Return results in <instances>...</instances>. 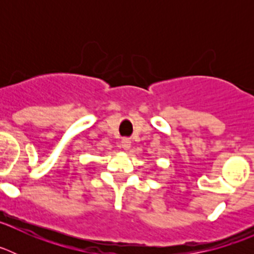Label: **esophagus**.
Instances as JSON below:
<instances>
[{
    "mask_svg": "<svg viewBox=\"0 0 254 254\" xmlns=\"http://www.w3.org/2000/svg\"><path fill=\"white\" fill-rule=\"evenodd\" d=\"M121 143H122V147L125 150H129V147H131V140L129 138H122Z\"/></svg>",
    "mask_w": 254,
    "mask_h": 254,
    "instance_id": "obj_1",
    "label": "esophagus"
}]
</instances>
